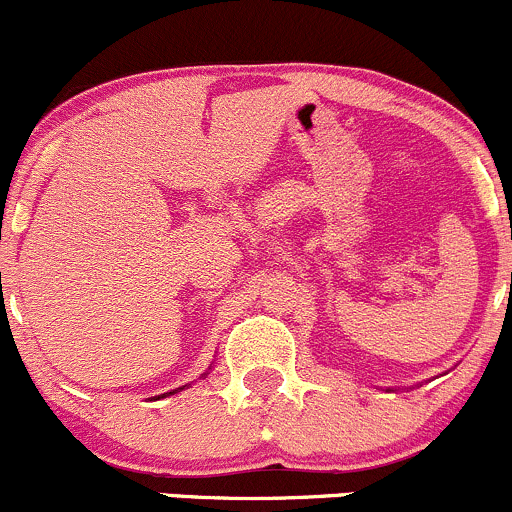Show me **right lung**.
<instances>
[{
	"label": "right lung",
	"instance_id": "right-lung-1",
	"mask_svg": "<svg viewBox=\"0 0 512 512\" xmlns=\"http://www.w3.org/2000/svg\"><path fill=\"white\" fill-rule=\"evenodd\" d=\"M205 375H208V372H205ZM203 375V377H205ZM181 389H186V387H179V389H174V392H166V394H162V399H164V396H169V394H176V392H181Z\"/></svg>",
	"mask_w": 512,
	"mask_h": 512
}]
</instances>
